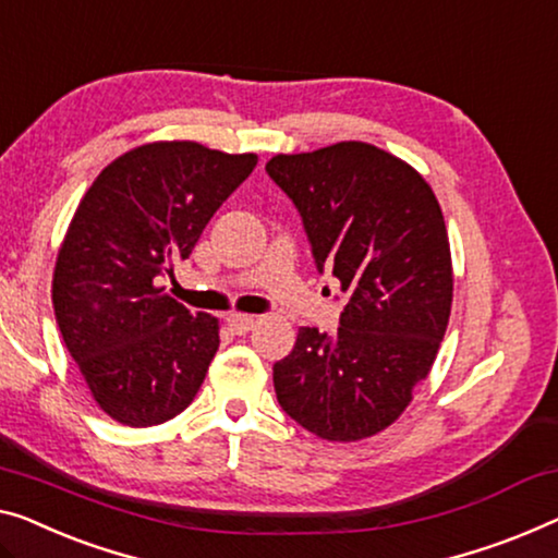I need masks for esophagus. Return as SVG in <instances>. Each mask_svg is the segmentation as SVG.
Segmentation results:
<instances>
[{
    "label": "esophagus",
    "instance_id": "34e87169",
    "mask_svg": "<svg viewBox=\"0 0 558 558\" xmlns=\"http://www.w3.org/2000/svg\"><path fill=\"white\" fill-rule=\"evenodd\" d=\"M257 323L255 315H243V313H232L228 315V326L238 332V336H245L247 330H253V326Z\"/></svg>",
    "mask_w": 558,
    "mask_h": 558
}]
</instances>
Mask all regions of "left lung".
Segmentation results:
<instances>
[{"label": "left lung", "instance_id": "obj_1", "mask_svg": "<svg viewBox=\"0 0 558 558\" xmlns=\"http://www.w3.org/2000/svg\"><path fill=\"white\" fill-rule=\"evenodd\" d=\"M265 170L301 210L318 270L348 293L332 336L301 328L276 363L278 403L323 440L376 436L409 409L451 318L438 199L409 162L359 140L276 155Z\"/></svg>", "mask_w": 558, "mask_h": 558}]
</instances>
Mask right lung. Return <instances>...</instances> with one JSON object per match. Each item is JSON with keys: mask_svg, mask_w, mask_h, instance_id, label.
Here are the masks:
<instances>
[{"mask_svg": "<svg viewBox=\"0 0 558 558\" xmlns=\"http://www.w3.org/2000/svg\"><path fill=\"white\" fill-rule=\"evenodd\" d=\"M255 153L157 140L114 157L80 199L57 253L52 305L95 403L122 426L174 418L220 348V320L157 286L185 260Z\"/></svg>", "mask_w": 558, "mask_h": 558, "instance_id": "add662e5", "label": "right lung"}]
</instances>
